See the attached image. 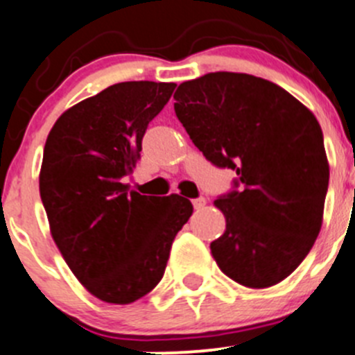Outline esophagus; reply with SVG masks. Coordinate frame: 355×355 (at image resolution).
Returning <instances> with one entry per match:
<instances>
[{
    "label": "esophagus",
    "instance_id": "obj_1",
    "mask_svg": "<svg viewBox=\"0 0 355 355\" xmlns=\"http://www.w3.org/2000/svg\"><path fill=\"white\" fill-rule=\"evenodd\" d=\"M191 204H193L195 209L199 211V209H202L204 206H206V199H204V197H199V199H193V200H191Z\"/></svg>",
    "mask_w": 355,
    "mask_h": 355
}]
</instances>
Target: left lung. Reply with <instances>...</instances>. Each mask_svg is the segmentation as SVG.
Masks as SVG:
<instances>
[{
    "label": "left lung",
    "instance_id": "1",
    "mask_svg": "<svg viewBox=\"0 0 355 355\" xmlns=\"http://www.w3.org/2000/svg\"><path fill=\"white\" fill-rule=\"evenodd\" d=\"M174 98L191 142L241 184L214 200L225 216V232L211 243L218 268L248 288L284 282L324 218L329 162L317 118L284 87L234 71L187 80Z\"/></svg>",
    "mask_w": 355,
    "mask_h": 355
}]
</instances>
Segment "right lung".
Masks as SVG:
<instances>
[{"label":"right lung","mask_w":355,"mask_h":355,"mask_svg":"<svg viewBox=\"0 0 355 355\" xmlns=\"http://www.w3.org/2000/svg\"><path fill=\"white\" fill-rule=\"evenodd\" d=\"M174 87L114 84L64 110L45 142L40 197L52 239L84 288L105 303L130 304L158 285L193 211L178 193L149 197L121 183Z\"/></svg>","instance_id":"obj_1"}]
</instances>
